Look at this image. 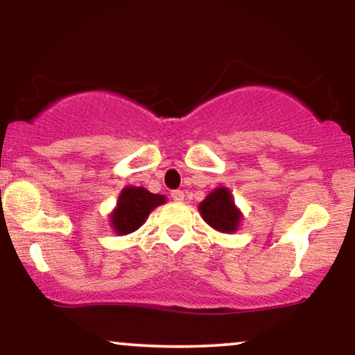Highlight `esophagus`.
<instances>
[{
	"mask_svg": "<svg viewBox=\"0 0 355 355\" xmlns=\"http://www.w3.org/2000/svg\"><path fill=\"white\" fill-rule=\"evenodd\" d=\"M183 198H185V193H183L182 190H173L172 191V200H175V202H183Z\"/></svg>",
	"mask_w": 355,
	"mask_h": 355,
	"instance_id": "1",
	"label": "esophagus"
}]
</instances>
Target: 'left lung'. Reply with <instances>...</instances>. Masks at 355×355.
Wrapping results in <instances>:
<instances>
[{
  "label": "left lung",
  "instance_id": "obj_1",
  "mask_svg": "<svg viewBox=\"0 0 355 355\" xmlns=\"http://www.w3.org/2000/svg\"><path fill=\"white\" fill-rule=\"evenodd\" d=\"M202 218L214 230L222 234H234L239 230L242 222V211L235 205L230 190L225 187H217L205 197V200L198 205Z\"/></svg>",
  "mask_w": 355,
  "mask_h": 355
}]
</instances>
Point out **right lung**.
<instances>
[{
    "mask_svg": "<svg viewBox=\"0 0 355 355\" xmlns=\"http://www.w3.org/2000/svg\"><path fill=\"white\" fill-rule=\"evenodd\" d=\"M165 202V195L152 193L144 187H125L120 191L116 207L110 214V225L118 235L132 234L144 225L150 211Z\"/></svg>",
    "mask_w": 355,
    "mask_h": 355,
    "instance_id": "obj_1",
    "label": "right lung"
}]
</instances>
